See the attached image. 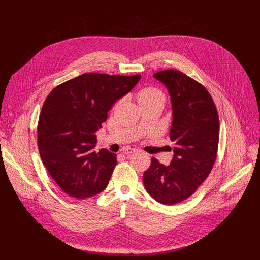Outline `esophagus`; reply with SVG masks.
<instances>
[{"mask_svg":"<svg viewBox=\"0 0 260 260\" xmlns=\"http://www.w3.org/2000/svg\"><path fill=\"white\" fill-rule=\"evenodd\" d=\"M135 151H136L135 148H128V147L124 148V149L122 150L123 154H125V155H128V154H131V153H133V152H135Z\"/></svg>","mask_w":260,"mask_h":260,"instance_id":"esophagus-1","label":"esophagus"}]
</instances>
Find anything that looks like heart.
I'll list each match as a JSON object with an SVG mask.
<instances>
[{"label":"heart","mask_w":260,"mask_h":260,"mask_svg":"<svg viewBox=\"0 0 260 260\" xmlns=\"http://www.w3.org/2000/svg\"><path fill=\"white\" fill-rule=\"evenodd\" d=\"M137 98H138L140 105L153 103V102H157V101H161L165 103V101H166V95H165L164 91L155 86H146V87L142 88L138 92Z\"/></svg>","instance_id":"obj_1"}]
</instances>
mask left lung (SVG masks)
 <instances>
[{"mask_svg": "<svg viewBox=\"0 0 260 260\" xmlns=\"http://www.w3.org/2000/svg\"><path fill=\"white\" fill-rule=\"evenodd\" d=\"M153 76L171 95L174 157L168 167L152 157L143 182L155 201L175 205L191 197L211 173L217 157L219 116L211 94L197 80L177 70L160 71Z\"/></svg>", "mask_w": 260, "mask_h": 260, "instance_id": "8db88e82", "label": "left lung"}]
</instances>
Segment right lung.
I'll use <instances>...</instances> for the list:
<instances>
[{
    "label": "right lung",
    "mask_w": 260,
    "mask_h": 260,
    "mask_svg": "<svg viewBox=\"0 0 260 260\" xmlns=\"http://www.w3.org/2000/svg\"><path fill=\"white\" fill-rule=\"evenodd\" d=\"M141 75L85 73L56 87L46 98L38 122V147L50 176L68 196L83 200L102 192L117 164L107 149L93 151L96 131L113 104Z\"/></svg>",
    "instance_id": "1"
}]
</instances>
